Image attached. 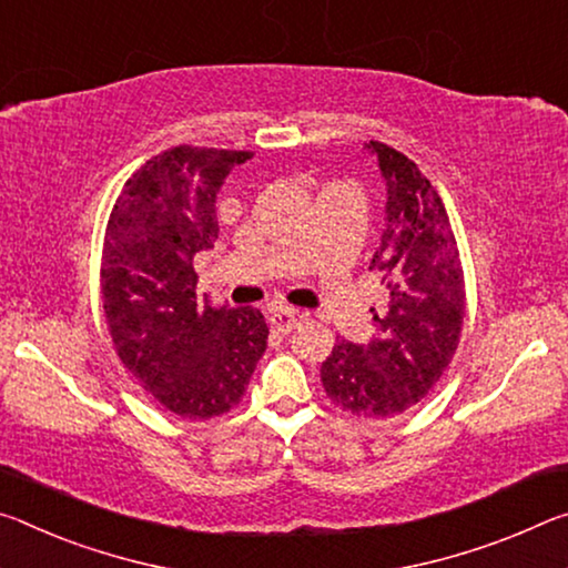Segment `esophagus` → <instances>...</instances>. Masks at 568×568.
Masks as SVG:
<instances>
[{"label": "esophagus", "instance_id": "obj_1", "mask_svg": "<svg viewBox=\"0 0 568 568\" xmlns=\"http://www.w3.org/2000/svg\"><path fill=\"white\" fill-rule=\"evenodd\" d=\"M302 322V314L300 312H292V310H276L272 317H268V324H272L274 332H292L294 327H300Z\"/></svg>", "mask_w": 568, "mask_h": 568}]
</instances>
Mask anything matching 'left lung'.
<instances>
[{
	"label": "left lung",
	"instance_id": "1",
	"mask_svg": "<svg viewBox=\"0 0 568 568\" xmlns=\"http://www.w3.org/2000/svg\"><path fill=\"white\" fill-rule=\"evenodd\" d=\"M387 183V226L369 268L383 274L387 312L369 345L339 342L322 362L324 393L342 410L387 420L438 385L460 345L466 276L440 193L405 153L369 141Z\"/></svg>",
	"mask_w": 568,
	"mask_h": 568
}]
</instances>
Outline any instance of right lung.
<instances>
[{
  "mask_svg": "<svg viewBox=\"0 0 568 568\" xmlns=\"http://www.w3.org/2000/svg\"><path fill=\"white\" fill-rule=\"evenodd\" d=\"M251 151L175 145L145 161L110 211L100 294L120 362L163 410L211 420L241 403L268 339L254 306L196 300L193 256L219 239L216 196Z\"/></svg>",
  "mask_w": 568,
  "mask_h": 568,
  "instance_id": "1",
  "label": "right lung"
}]
</instances>
